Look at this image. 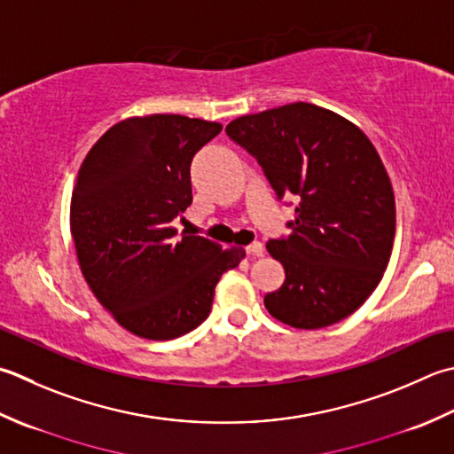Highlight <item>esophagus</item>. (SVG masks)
Wrapping results in <instances>:
<instances>
[{"label": "esophagus", "instance_id": "1", "mask_svg": "<svg viewBox=\"0 0 454 454\" xmlns=\"http://www.w3.org/2000/svg\"><path fill=\"white\" fill-rule=\"evenodd\" d=\"M246 252L250 255H263V246L260 242H252L250 246H246Z\"/></svg>", "mask_w": 454, "mask_h": 454}]
</instances>
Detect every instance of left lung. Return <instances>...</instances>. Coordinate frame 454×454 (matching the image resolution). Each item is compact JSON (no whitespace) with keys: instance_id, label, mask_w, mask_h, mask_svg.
<instances>
[{"instance_id":"8db88e82","label":"left lung","mask_w":454,"mask_h":454,"mask_svg":"<svg viewBox=\"0 0 454 454\" xmlns=\"http://www.w3.org/2000/svg\"><path fill=\"white\" fill-rule=\"evenodd\" d=\"M226 133L260 163L278 200L297 202L289 234L268 242L286 281L265 309L307 331L352 315L381 281L395 236L394 189L376 147L352 121L307 102L242 115Z\"/></svg>"}]
</instances>
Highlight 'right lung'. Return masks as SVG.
<instances>
[{
  "label": "right lung",
  "instance_id": "1",
  "mask_svg": "<svg viewBox=\"0 0 454 454\" xmlns=\"http://www.w3.org/2000/svg\"><path fill=\"white\" fill-rule=\"evenodd\" d=\"M220 131L176 114L129 118L96 141L78 171L70 232L80 270L102 307L141 339L197 328L222 273L244 257L171 226L192 202L194 155Z\"/></svg>",
  "mask_w": 454,
  "mask_h": 454
}]
</instances>
